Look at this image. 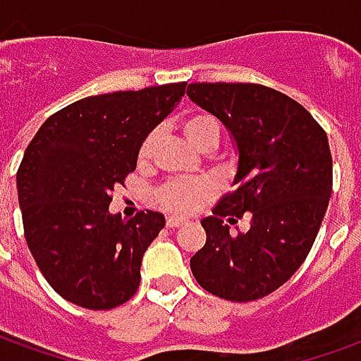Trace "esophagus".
I'll return each mask as SVG.
<instances>
[{"label":"esophagus","instance_id":"esophagus-1","mask_svg":"<svg viewBox=\"0 0 361 361\" xmlns=\"http://www.w3.org/2000/svg\"><path fill=\"white\" fill-rule=\"evenodd\" d=\"M185 223V219H181V217H173V215H170L168 219H166V225L170 227V229H176V227H181Z\"/></svg>","mask_w":361,"mask_h":361}]
</instances>
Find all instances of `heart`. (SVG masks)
<instances>
[{"instance_id": "1", "label": "heart", "mask_w": 361, "mask_h": 361, "mask_svg": "<svg viewBox=\"0 0 361 361\" xmlns=\"http://www.w3.org/2000/svg\"><path fill=\"white\" fill-rule=\"evenodd\" d=\"M181 130L185 134V138L190 140L191 144L197 149H212L217 146L219 142V122L209 116V114H191L183 120ZM154 134H148L140 144L138 158L140 161H146L152 154V146H154ZM207 191V185L203 181L197 180H173L164 183L158 191V200L160 203L170 209V212L185 213L190 212L195 205V201H200Z\"/></svg>"}]
</instances>
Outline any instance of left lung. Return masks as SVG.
<instances>
[{"label": "left lung", "mask_w": 361, "mask_h": 361, "mask_svg": "<svg viewBox=\"0 0 361 361\" xmlns=\"http://www.w3.org/2000/svg\"><path fill=\"white\" fill-rule=\"evenodd\" d=\"M191 102L221 120L239 154L235 191L201 225L207 241L191 257L195 281L233 302L283 286L314 245L332 193L328 136L310 112L274 88L191 82ZM252 215L249 232L228 233L222 217Z\"/></svg>", "instance_id": "1"}]
</instances>
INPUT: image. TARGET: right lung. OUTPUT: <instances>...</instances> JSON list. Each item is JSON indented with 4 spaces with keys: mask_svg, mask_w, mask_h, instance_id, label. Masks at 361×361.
<instances>
[{
    "mask_svg": "<svg viewBox=\"0 0 361 361\" xmlns=\"http://www.w3.org/2000/svg\"><path fill=\"white\" fill-rule=\"evenodd\" d=\"M185 82L80 98L43 122L17 170L29 251L68 302L110 310L134 296L158 212L110 213V193L136 170L142 140L176 109Z\"/></svg>",
    "mask_w": 361,
    "mask_h": 361,
    "instance_id": "add662e5",
    "label": "right lung"
}]
</instances>
